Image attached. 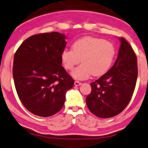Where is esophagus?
Wrapping results in <instances>:
<instances>
[{"mask_svg":"<svg viewBox=\"0 0 148 148\" xmlns=\"http://www.w3.org/2000/svg\"><path fill=\"white\" fill-rule=\"evenodd\" d=\"M81 84H82L81 82H79L78 81H74V85H75V86H79V85H81Z\"/></svg>","mask_w":148,"mask_h":148,"instance_id":"34e87169","label":"esophagus"}]
</instances>
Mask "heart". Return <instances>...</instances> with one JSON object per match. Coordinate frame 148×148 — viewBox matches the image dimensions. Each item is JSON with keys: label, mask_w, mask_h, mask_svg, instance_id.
<instances>
[{"label": "heart", "mask_w": 148, "mask_h": 148, "mask_svg": "<svg viewBox=\"0 0 148 148\" xmlns=\"http://www.w3.org/2000/svg\"><path fill=\"white\" fill-rule=\"evenodd\" d=\"M116 55L114 45L111 42L97 37L87 36L79 39L72 45V49L61 52V61L67 70H72L81 59L82 64L72 72L78 80H85L92 74L101 76L109 70Z\"/></svg>", "instance_id": "heart-1"}]
</instances>
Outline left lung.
Returning <instances> with one entry per match:
<instances>
[{
	"mask_svg": "<svg viewBox=\"0 0 148 148\" xmlns=\"http://www.w3.org/2000/svg\"><path fill=\"white\" fill-rule=\"evenodd\" d=\"M119 39L116 60L108 72L90 84L92 92L86 97L88 109L99 118H110L121 112L130 101L136 86V56L125 38Z\"/></svg>",
	"mask_w": 148,
	"mask_h": 148,
	"instance_id": "8db88e82",
	"label": "left lung"
}]
</instances>
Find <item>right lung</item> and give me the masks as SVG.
<instances>
[{"instance_id": "1", "label": "right lung", "mask_w": 148, "mask_h": 148, "mask_svg": "<svg viewBox=\"0 0 148 148\" xmlns=\"http://www.w3.org/2000/svg\"><path fill=\"white\" fill-rule=\"evenodd\" d=\"M58 32L33 35L14 56L13 77L18 96L28 111L39 116L55 114L63 108L74 81L62 66L67 42Z\"/></svg>"}]
</instances>
